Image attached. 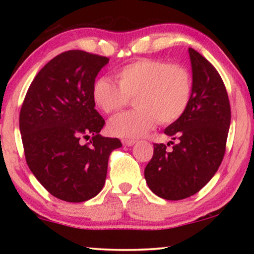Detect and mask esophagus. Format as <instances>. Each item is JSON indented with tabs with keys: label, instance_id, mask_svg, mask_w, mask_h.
Wrapping results in <instances>:
<instances>
[{
	"label": "esophagus",
	"instance_id": "obj_1",
	"mask_svg": "<svg viewBox=\"0 0 254 254\" xmlns=\"http://www.w3.org/2000/svg\"><path fill=\"white\" fill-rule=\"evenodd\" d=\"M135 143H136L135 140H127V138H124L123 140V144L126 145V147H130V145H134Z\"/></svg>",
	"mask_w": 254,
	"mask_h": 254
}]
</instances>
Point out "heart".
<instances>
[{"mask_svg":"<svg viewBox=\"0 0 254 254\" xmlns=\"http://www.w3.org/2000/svg\"><path fill=\"white\" fill-rule=\"evenodd\" d=\"M118 84L106 76L96 79L92 100L105 113L124 109L134 97L136 110L113 117L109 130L119 137L136 138L156 126L171 125L186 112L193 92L192 76L185 67L154 59L130 62L116 71Z\"/></svg>","mask_w":254,"mask_h":254,"instance_id":"obj_1","label":"heart"}]
</instances>
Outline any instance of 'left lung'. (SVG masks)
I'll use <instances>...</instances> for the list:
<instances>
[{
	"label": "left lung",
	"mask_w": 254,
	"mask_h": 254,
	"mask_svg": "<svg viewBox=\"0 0 254 254\" xmlns=\"http://www.w3.org/2000/svg\"><path fill=\"white\" fill-rule=\"evenodd\" d=\"M189 53L192 99L184 116L164 130L178 142L170 141L171 150L155 143L154 155L144 169L149 189L165 200L194 195L213 178L223 159L231 121L230 103L220 74L193 48Z\"/></svg>",
	"instance_id": "left-lung-1"
}]
</instances>
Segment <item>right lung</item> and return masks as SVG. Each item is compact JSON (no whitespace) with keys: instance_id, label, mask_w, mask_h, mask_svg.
<instances>
[{"instance_id":"add662e5","label":"right lung","mask_w":254,"mask_h":254,"mask_svg":"<svg viewBox=\"0 0 254 254\" xmlns=\"http://www.w3.org/2000/svg\"><path fill=\"white\" fill-rule=\"evenodd\" d=\"M109 60L78 50L59 54L38 72L20 109L27 165L52 195L67 202H83L102 190L111 152L123 145L99 134L105 120L91 96Z\"/></svg>"}]
</instances>
